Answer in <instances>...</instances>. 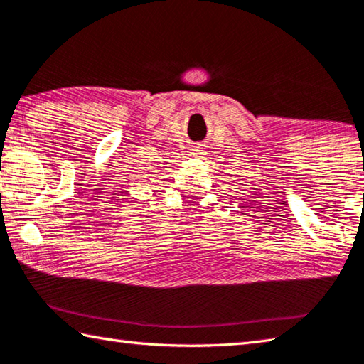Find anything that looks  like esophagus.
Segmentation results:
<instances>
[{
	"instance_id": "esophagus-1",
	"label": "esophagus",
	"mask_w": 364,
	"mask_h": 364,
	"mask_svg": "<svg viewBox=\"0 0 364 364\" xmlns=\"http://www.w3.org/2000/svg\"><path fill=\"white\" fill-rule=\"evenodd\" d=\"M193 154H195V155H203V154H204V147H203V146H196V147L193 149Z\"/></svg>"
}]
</instances>
